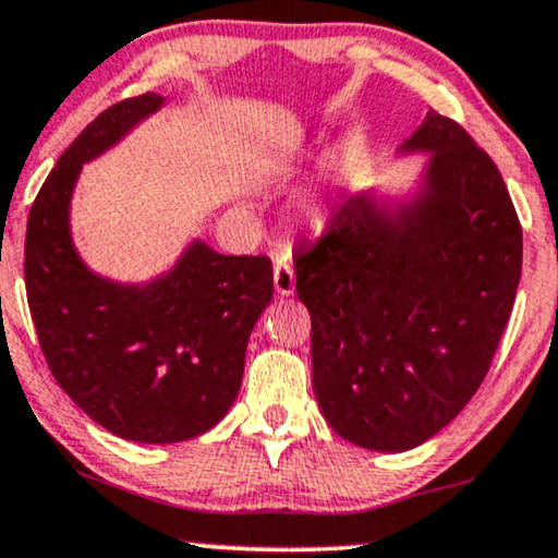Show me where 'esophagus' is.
I'll list each match as a JSON object with an SVG mask.
<instances>
[{"mask_svg":"<svg viewBox=\"0 0 558 558\" xmlns=\"http://www.w3.org/2000/svg\"><path fill=\"white\" fill-rule=\"evenodd\" d=\"M274 287H277V292L281 296H287V294L294 292V269H292V264L279 262L277 266H274Z\"/></svg>","mask_w":558,"mask_h":558,"instance_id":"esophagus-1","label":"esophagus"}]
</instances>
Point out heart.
Masks as SVG:
<instances>
[{"label": "heart", "instance_id": "obj_1", "mask_svg": "<svg viewBox=\"0 0 558 558\" xmlns=\"http://www.w3.org/2000/svg\"><path fill=\"white\" fill-rule=\"evenodd\" d=\"M305 215L310 217V222H313V226H325L330 217V209L325 205H315V202H310V205L305 207Z\"/></svg>", "mask_w": 558, "mask_h": 558}]
</instances>
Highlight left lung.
I'll use <instances>...</instances> for the list:
<instances>
[{
	"instance_id": "8db88e82",
	"label": "left lung",
	"mask_w": 558,
	"mask_h": 558,
	"mask_svg": "<svg viewBox=\"0 0 558 558\" xmlns=\"http://www.w3.org/2000/svg\"><path fill=\"white\" fill-rule=\"evenodd\" d=\"M408 150H433L430 192L400 217L349 197L296 251L313 320V385L338 436L408 451L466 408L515 302L523 228L502 173L436 110Z\"/></svg>"
}]
</instances>
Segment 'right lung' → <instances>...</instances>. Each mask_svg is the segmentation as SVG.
<instances>
[{
    "instance_id": "obj_1",
    "label": "right lung",
    "mask_w": 558,
    "mask_h": 558,
    "mask_svg": "<svg viewBox=\"0 0 558 558\" xmlns=\"http://www.w3.org/2000/svg\"><path fill=\"white\" fill-rule=\"evenodd\" d=\"M161 102L146 92L99 112L43 182L25 235L27 305L50 374L94 423L137 444L194 438L226 415L274 294L269 256H222L205 243L143 289L78 262L69 238L78 169Z\"/></svg>"
}]
</instances>
